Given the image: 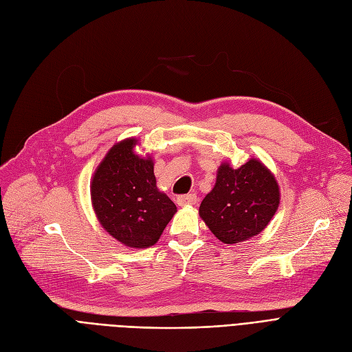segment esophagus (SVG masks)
<instances>
[{
    "label": "esophagus",
    "instance_id": "34e87169",
    "mask_svg": "<svg viewBox=\"0 0 352 352\" xmlns=\"http://www.w3.org/2000/svg\"><path fill=\"white\" fill-rule=\"evenodd\" d=\"M178 206H188V204H196L197 203V194H184V196H178L177 199Z\"/></svg>",
    "mask_w": 352,
    "mask_h": 352
}]
</instances>
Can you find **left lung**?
I'll use <instances>...</instances> for the list:
<instances>
[{"label":"left lung","mask_w":352,"mask_h":352,"mask_svg":"<svg viewBox=\"0 0 352 352\" xmlns=\"http://www.w3.org/2000/svg\"><path fill=\"white\" fill-rule=\"evenodd\" d=\"M278 184L256 160L233 169L223 164L214 188L200 204V216L223 243H238L265 229L278 209Z\"/></svg>","instance_id":"1"}]
</instances>
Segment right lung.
Here are the masks:
<instances>
[{"instance_id":"obj_1","label":"right lung","mask_w":352,"mask_h":352,"mask_svg":"<svg viewBox=\"0 0 352 352\" xmlns=\"http://www.w3.org/2000/svg\"><path fill=\"white\" fill-rule=\"evenodd\" d=\"M135 139L114 145L91 184V199L101 226L132 248L156 243L177 206L156 188L153 164L133 152Z\"/></svg>"}]
</instances>
